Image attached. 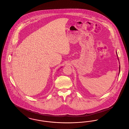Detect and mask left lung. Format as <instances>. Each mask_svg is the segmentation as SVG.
Segmentation results:
<instances>
[{"instance_id": "obj_1", "label": "left lung", "mask_w": 129, "mask_h": 129, "mask_svg": "<svg viewBox=\"0 0 129 129\" xmlns=\"http://www.w3.org/2000/svg\"><path fill=\"white\" fill-rule=\"evenodd\" d=\"M118 58V59L119 60V59H118V58ZM120 65H119V73H120Z\"/></svg>"}]
</instances>
